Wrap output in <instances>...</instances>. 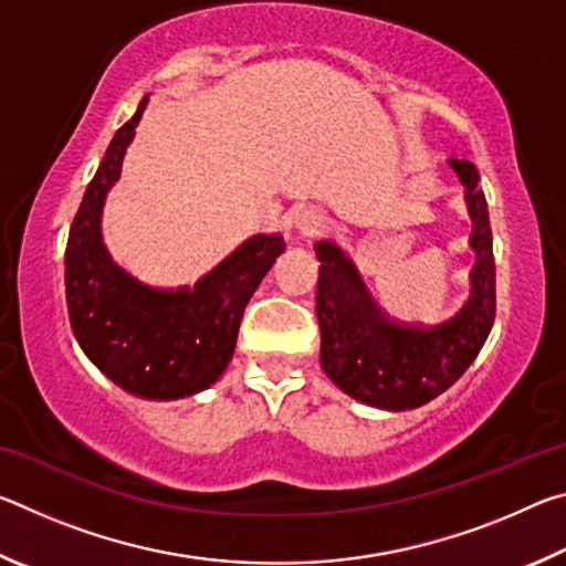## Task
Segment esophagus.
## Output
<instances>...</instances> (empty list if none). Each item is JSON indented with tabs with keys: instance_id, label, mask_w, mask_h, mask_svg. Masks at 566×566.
Masks as SVG:
<instances>
[{
	"instance_id": "1",
	"label": "esophagus",
	"mask_w": 566,
	"mask_h": 566,
	"mask_svg": "<svg viewBox=\"0 0 566 566\" xmlns=\"http://www.w3.org/2000/svg\"><path fill=\"white\" fill-rule=\"evenodd\" d=\"M300 229H302L304 234H319L322 229H324V222H322V219H319L317 214L306 212V214H302V219H300Z\"/></svg>"
}]
</instances>
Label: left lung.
I'll return each instance as SVG.
<instances>
[{
    "label": "left lung",
    "mask_w": 566,
    "mask_h": 566,
    "mask_svg": "<svg viewBox=\"0 0 566 566\" xmlns=\"http://www.w3.org/2000/svg\"><path fill=\"white\" fill-rule=\"evenodd\" d=\"M449 167L467 187L476 252L472 296L452 319L437 327L389 319L339 247L332 242L314 247L322 262L317 282L322 369L344 395L361 405L387 411L427 405L464 375L492 332L496 270L490 209L472 161L449 159Z\"/></svg>",
    "instance_id": "1"
}]
</instances>
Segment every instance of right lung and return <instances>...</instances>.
<instances>
[{
    "label": "right lung",
    "instance_id": "right-lung-1",
    "mask_svg": "<svg viewBox=\"0 0 566 566\" xmlns=\"http://www.w3.org/2000/svg\"><path fill=\"white\" fill-rule=\"evenodd\" d=\"M147 102L149 94L114 134L84 191L66 239L64 286L74 339L94 367L134 397L167 401L224 375L244 306L284 252V239H247L195 286L155 290L124 272L102 242V209Z\"/></svg>",
    "mask_w": 566,
    "mask_h": 566
}]
</instances>
